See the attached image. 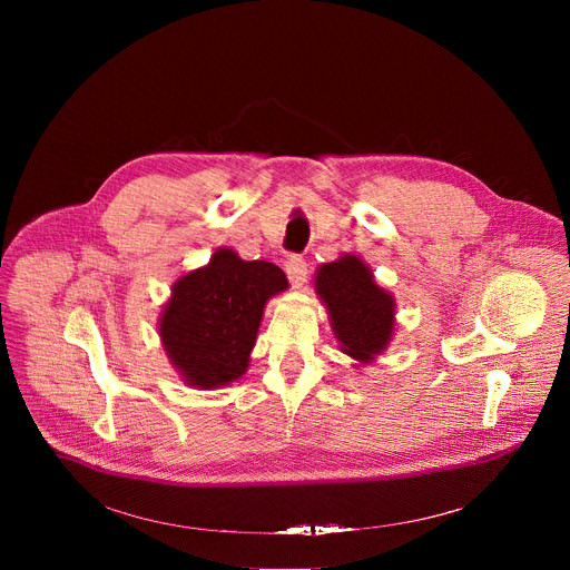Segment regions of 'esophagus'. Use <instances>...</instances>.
<instances>
[{"label":"esophagus","instance_id":"esophagus-1","mask_svg":"<svg viewBox=\"0 0 570 570\" xmlns=\"http://www.w3.org/2000/svg\"><path fill=\"white\" fill-rule=\"evenodd\" d=\"M306 273H308V271H306V262H304V259L291 257V259L286 262V275H288L293 288H302V284L306 282Z\"/></svg>","mask_w":570,"mask_h":570}]
</instances>
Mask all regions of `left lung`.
<instances>
[{
  "label": "left lung",
  "instance_id": "8db88e82",
  "mask_svg": "<svg viewBox=\"0 0 570 570\" xmlns=\"http://www.w3.org/2000/svg\"><path fill=\"white\" fill-rule=\"evenodd\" d=\"M315 293L327 308L343 354L365 365L390 347L396 324L394 295L376 284L358 255L322 264L315 271Z\"/></svg>",
  "mask_w": 570,
  "mask_h": 570
}]
</instances>
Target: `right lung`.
I'll return each mask as SVG.
<instances>
[{
	"label": "right lung",
	"instance_id": "add662e5",
	"mask_svg": "<svg viewBox=\"0 0 570 570\" xmlns=\"http://www.w3.org/2000/svg\"><path fill=\"white\" fill-rule=\"evenodd\" d=\"M288 288L271 262H246L232 248L178 277L159 313L161 347L180 379L214 390L248 372L266 302Z\"/></svg>",
	"mask_w": 570,
	"mask_h": 570
}]
</instances>
